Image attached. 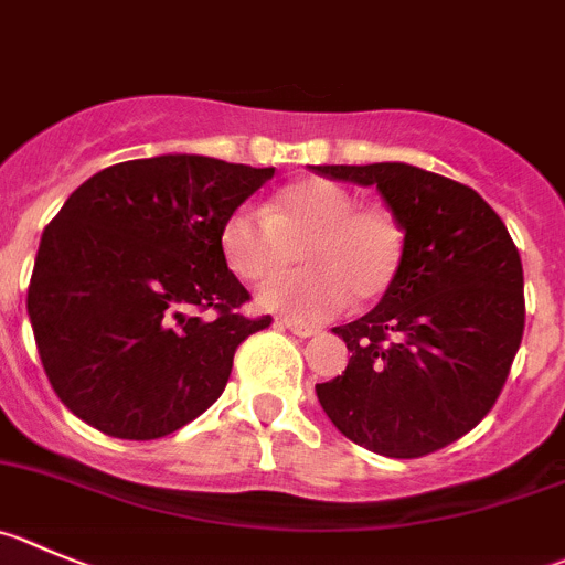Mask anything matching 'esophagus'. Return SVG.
<instances>
[{"mask_svg": "<svg viewBox=\"0 0 565 565\" xmlns=\"http://www.w3.org/2000/svg\"><path fill=\"white\" fill-rule=\"evenodd\" d=\"M284 329H289L292 331L295 337H303V340H307V337H315L318 334V326H309V323H298V320H284Z\"/></svg>", "mask_w": 565, "mask_h": 565, "instance_id": "obj_1", "label": "esophagus"}]
</instances>
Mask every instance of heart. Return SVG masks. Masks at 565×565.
I'll return each instance as SVG.
<instances>
[{
    "mask_svg": "<svg viewBox=\"0 0 565 565\" xmlns=\"http://www.w3.org/2000/svg\"><path fill=\"white\" fill-rule=\"evenodd\" d=\"M300 247L309 270L258 289V303L298 323H320L354 300H376L402 270L404 231L384 209H362L348 189L307 178L284 186L265 214L236 209L223 225V253L242 281L287 270Z\"/></svg>",
    "mask_w": 565,
    "mask_h": 565,
    "instance_id": "obj_1",
    "label": "heart"
}]
</instances>
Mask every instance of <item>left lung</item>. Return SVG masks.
<instances>
[{"label": "left lung", "instance_id": "8db88e82", "mask_svg": "<svg viewBox=\"0 0 565 565\" xmlns=\"http://www.w3.org/2000/svg\"><path fill=\"white\" fill-rule=\"evenodd\" d=\"M315 172L376 186L404 231L393 287L334 329L351 360L315 387L320 407L376 455H431L471 431L508 382L524 334L519 250L497 211L451 178L402 161Z\"/></svg>", "mask_w": 565, "mask_h": 565}]
</instances>
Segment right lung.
Instances as JSON below:
<instances>
[{
  "label": "right lung",
  "instance_id": "add662e5",
  "mask_svg": "<svg viewBox=\"0 0 565 565\" xmlns=\"http://www.w3.org/2000/svg\"><path fill=\"white\" fill-rule=\"evenodd\" d=\"M273 172L170 152L114 163L68 194L41 236L28 315L77 418L156 440L223 395L239 342L270 326L239 312L250 295L228 270L223 225Z\"/></svg>",
  "mask_w": 565,
  "mask_h": 565
}]
</instances>
